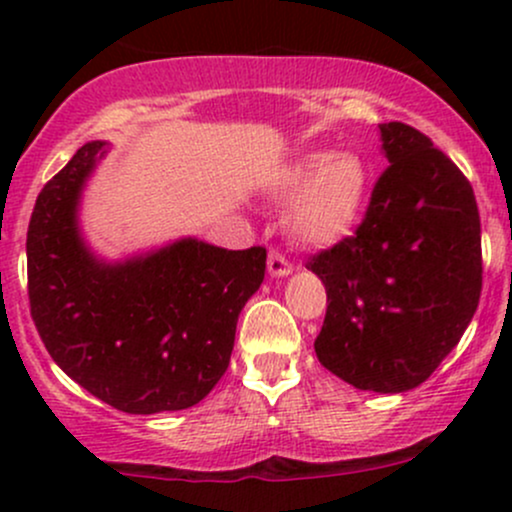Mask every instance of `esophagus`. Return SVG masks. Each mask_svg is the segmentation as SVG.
<instances>
[{
	"instance_id": "34e87169",
	"label": "esophagus",
	"mask_w": 512,
	"mask_h": 512,
	"mask_svg": "<svg viewBox=\"0 0 512 512\" xmlns=\"http://www.w3.org/2000/svg\"><path fill=\"white\" fill-rule=\"evenodd\" d=\"M267 269H269V274H272V276H289L293 272V264L286 260L281 252L272 250V252H269V257H267Z\"/></svg>"
}]
</instances>
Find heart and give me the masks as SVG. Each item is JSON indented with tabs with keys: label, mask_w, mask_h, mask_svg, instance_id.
I'll return each instance as SVG.
<instances>
[{
	"label": "heart",
	"mask_w": 512,
	"mask_h": 512,
	"mask_svg": "<svg viewBox=\"0 0 512 512\" xmlns=\"http://www.w3.org/2000/svg\"><path fill=\"white\" fill-rule=\"evenodd\" d=\"M370 170L358 154L310 151L276 178V195L293 197L286 231L305 245H330L349 236L368 202Z\"/></svg>",
	"instance_id": "heart-1"
}]
</instances>
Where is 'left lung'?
I'll return each mask as SVG.
<instances>
[{
    "mask_svg": "<svg viewBox=\"0 0 512 512\" xmlns=\"http://www.w3.org/2000/svg\"><path fill=\"white\" fill-rule=\"evenodd\" d=\"M387 166L354 236L308 262L327 291L315 354L358 390L431 378L481 296V223L462 170L426 134L380 125Z\"/></svg>",
    "mask_w": 512,
    "mask_h": 512,
    "instance_id": "obj_1",
    "label": "left lung"
}]
</instances>
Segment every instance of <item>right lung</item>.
I'll return each mask as SVG.
<instances>
[{"instance_id": "add662e5", "label": "right lung", "mask_w": 512, "mask_h": 512, "mask_svg": "<svg viewBox=\"0 0 512 512\" xmlns=\"http://www.w3.org/2000/svg\"><path fill=\"white\" fill-rule=\"evenodd\" d=\"M105 149L81 146L35 199L26 238L31 317L52 361L110 407H195L226 373L267 250L182 238L125 262L96 257L81 238L79 199Z\"/></svg>"}]
</instances>
